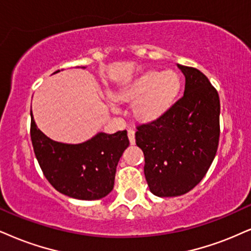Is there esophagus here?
I'll list each match as a JSON object with an SVG mask.
<instances>
[{"instance_id": "34e87169", "label": "esophagus", "mask_w": 251, "mask_h": 251, "mask_svg": "<svg viewBox=\"0 0 251 251\" xmlns=\"http://www.w3.org/2000/svg\"><path fill=\"white\" fill-rule=\"evenodd\" d=\"M128 138L130 144H135V130L134 129H128Z\"/></svg>"}]
</instances>
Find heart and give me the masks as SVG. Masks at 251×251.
Returning a JSON list of instances; mask_svg holds the SVG:
<instances>
[{
  "label": "heart",
  "mask_w": 251,
  "mask_h": 251,
  "mask_svg": "<svg viewBox=\"0 0 251 251\" xmlns=\"http://www.w3.org/2000/svg\"><path fill=\"white\" fill-rule=\"evenodd\" d=\"M180 89V79L173 71H148L132 85L119 94L120 99H138L135 104L136 115L141 119H156L171 106Z\"/></svg>",
  "instance_id": "heart-1"
}]
</instances>
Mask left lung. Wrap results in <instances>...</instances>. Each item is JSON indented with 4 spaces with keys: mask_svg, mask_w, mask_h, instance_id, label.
Instances as JSON below:
<instances>
[{
    "mask_svg": "<svg viewBox=\"0 0 251 251\" xmlns=\"http://www.w3.org/2000/svg\"><path fill=\"white\" fill-rule=\"evenodd\" d=\"M184 95L162 115L138 125L136 144L144 153L151 193L178 197L194 188L214 159L220 137V99L202 72L178 65Z\"/></svg>",
    "mask_w": 251,
    "mask_h": 251,
    "instance_id": "left-lung-1",
    "label": "left lung"
}]
</instances>
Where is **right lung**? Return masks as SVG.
Segmentation results:
<instances>
[{
    "instance_id": "obj_1",
    "label": "right lung",
    "mask_w": 251,
    "mask_h": 251,
    "mask_svg": "<svg viewBox=\"0 0 251 251\" xmlns=\"http://www.w3.org/2000/svg\"><path fill=\"white\" fill-rule=\"evenodd\" d=\"M30 136L48 181L60 193L79 200H97L110 193L117 163L129 145L126 130L100 132L81 144L59 143L46 137L33 117Z\"/></svg>"
}]
</instances>
